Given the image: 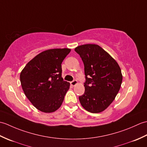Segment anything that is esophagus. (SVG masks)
Listing matches in <instances>:
<instances>
[{
    "label": "esophagus",
    "mask_w": 147,
    "mask_h": 147,
    "mask_svg": "<svg viewBox=\"0 0 147 147\" xmlns=\"http://www.w3.org/2000/svg\"><path fill=\"white\" fill-rule=\"evenodd\" d=\"M70 83H71V86H74L76 85L77 84H78V82H77L76 80H74V81H73V82H71Z\"/></svg>",
    "instance_id": "34e87169"
}]
</instances>
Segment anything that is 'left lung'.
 <instances>
[{
    "mask_svg": "<svg viewBox=\"0 0 147 147\" xmlns=\"http://www.w3.org/2000/svg\"><path fill=\"white\" fill-rule=\"evenodd\" d=\"M74 51L82 57L85 65V91L79 96L81 105L92 113L104 111L120 90L123 75L119 65L98 45H82Z\"/></svg>",
    "mask_w": 147,
    "mask_h": 147,
    "instance_id": "left-lung-1",
    "label": "left lung"
}]
</instances>
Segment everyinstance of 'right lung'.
<instances>
[{
    "instance_id": "1",
    "label": "right lung",
    "mask_w": 147,
    "mask_h": 147,
    "mask_svg": "<svg viewBox=\"0 0 147 147\" xmlns=\"http://www.w3.org/2000/svg\"><path fill=\"white\" fill-rule=\"evenodd\" d=\"M71 49H52L32 59L20 74L24 94L38 110L45 113L61 107L70 83L62 78L61 64Z\"/></svg>"
}]
</instances>
